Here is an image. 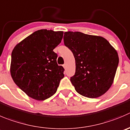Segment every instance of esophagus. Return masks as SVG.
I'll return each mask as SVG.
<instances>
[{"instance_id": "obj_1", "label": "esophagus", "mask_w": 130, "mask_h": 130, "mask_svg": "<svg viewBox=\"0 0 130 130\" xmlns=\"http://www.w3.org/2000/svg\"><path fill=\"white\" fill-rule=\"evenodd\" d=\"M63 67H64V69H66V64H63Z\"/></svg>"}]
</instances>
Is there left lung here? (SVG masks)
Wrapping results in <instances>:
<instances>
[{
	"mask_svg": "<svg viewBox=\"0 0 130 130\" xmlns=\"http://www.w3.org/2000/svg\"><path fill=\"white\" fill-rule=\"evenodd\" d=\"M63 39L75 57L76 70L70 80L76 92L89 98L105 93L118 66L116 50L105 38L80 32H66Z\"/></svg>",
	"mask_w": 130,
	"mask_h": 130,
	"instance_id": "left-lung-1",
	"label": "left lung"
}]
</instances>
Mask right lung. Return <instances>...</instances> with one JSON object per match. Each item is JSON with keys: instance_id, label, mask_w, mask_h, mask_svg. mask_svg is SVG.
Wrapping results in <instances>:
<instances>
[{"instance_id": "right-lung-1", "label": "right lung", "mask_w": 130, "mask_h": 130, "mask_svg": "<svg viewBox=\"0 0 130 130\" xmlns=\"http://www.w3.org/2000/svg\"><path fill=\"white\" fill-rule=\"evenodd\" d=\"M62 31L41 29L18 43L11 54V75L17 86L37 100L56 92L64 69L57 63L53 50L61 42Z\"/></svg>"}]
</instances>
